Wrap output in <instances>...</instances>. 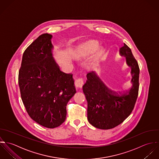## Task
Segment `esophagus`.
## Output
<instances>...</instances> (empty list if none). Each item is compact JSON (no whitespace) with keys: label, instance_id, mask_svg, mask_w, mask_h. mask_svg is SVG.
I'll return each instance as SVG.
<instances>
[{"label":"esophagus","instance_id":"1","mask_svg":"<svg viewBox=\"0 0 159 159\" xmlns=\"http://www.w3.org/2000/svg\"><path fill=\"white\" fill-rule=\"evenodd\" d=\"M84 80L82 78L77 79L75 80V85L77 88H82L84 85Z\"/></svg>","mask_w":159,"mask_h":159}]
</instances>
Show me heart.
Wrapping results in <instances>:
<instances>
[{"label":"heart","mask_w":159,"mask_h":159,"mask_svg":"<svg viewBox=\"0 0 159 159\" xmlns=\"http://www.w3.org/2000/svg\"><path fill=\"white\" fill-rule=\"evenodd\" d=\"M98 48L99 44L98 42L95 40H90L85 43L79 48L78 54L79 55H90L95 53ZM89 67L90 69H93L94 67L93 64H90L89 65Z\"/></svg>","instance_id":"heart-1"}]
</instances>
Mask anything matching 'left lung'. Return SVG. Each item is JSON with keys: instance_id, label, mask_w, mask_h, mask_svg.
I'll return each instance as SVG.
<instances>
[{"instance_id": "left-lung-1", "label": "left lung", "mask_w": 159, "mask_h": 159, "mask_svg": "<svg viewBox=\"0 0 159 159\" xmlns=\"http://www.w3.org/2000/svg\"><path fill=\"white\" fill-rule=\"evenodd\" d=\"M121 57L126 58V64L131 68L128 88L115 91L90 72L83 92L87 102V118L89 123L99 129H111L122 124L131 113L136 101L139 90V68L131 49L124 43L119 50Z\"/></svg>"}]
</instances>
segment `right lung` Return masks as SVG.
<instances>
[{
    "label": "right lung",
    "mask_w": 159,
    "mask_h": 159,
    "mask_svg": "<svg viewBox=\"0 0 159 159\" xmlns=\"http://www.w3.org/2000/svg\"><path fill=\"white\" fill-rule=\"evenodd\" d=\"M52 35L43 34L25 51L18 84L23 102L33 120L54 128L66 118V106L76 93L72 74H66L53 58Z\"/></svg>",
    "instance_id": "obj_1"
}]
</instances>
